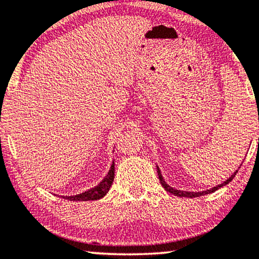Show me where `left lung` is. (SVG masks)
Here are the masks:
<instances>
[{"label": "left lung", "instance_id": "8db88e82", "mask_svg": "<svg viewBox=\"0 0 259 259\" xmlns=\"http://www.w3.org/2000/svg\"><path fill=\"white\" fill-rule=\"evenodd\" d=\"M237 173H238V170L234 171V173H233L232 175H231V178H230V179H227V180H226L225 182H223L222 185H218V186H217V187H213L212 189H208V191L196 192V193H194V192H184V191H178V189L171 188L170 186H168L167 184H165L164 180H163V178H162V175H161V171H160V169H158V167H157L158 179H160V182H161L162 187H163L167 192H169V193H171V194H174V195H177V196H180V198H181V196H182V198H196V196H201V195L209 194V193L215 192L217 189H219L220 187H223V186H225V185L229 184V182L232 181V179H233L234 177H236V174H237Z\"/></svg>", "mask_w": 259, "mask_h": 259}]
</instances>
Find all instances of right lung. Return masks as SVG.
<instances>
[{"label": "right lung", "mask_w": 259, "mask_h": 259, "mask_svg": "<svg viewBox=\"0 0 259 259\" xmlns=\"http://www.w3.org/2000/svg\"><path fill=\"white\" fill-rule=\"evenodd\" d=\"M113 178H115V163H112L108 175L104 178V180H103L98 186H96L95 188L90 189V191L84 192V193H81V194H78V195L65 196V199L72 200V201H90V200L101 199L106 194V193L109 192V189L112 185Z\"/></svg>", "instance_id": "add662e5"}]
</instances>
